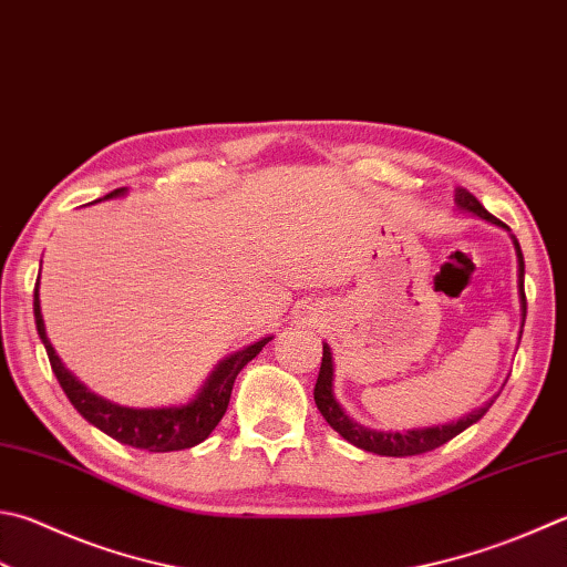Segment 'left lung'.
Listing matches in <instances>:
<instances>
[{
	"label": "left lung",
	"mask_w": 567,
	"mask_h": 567,
	"mask_svg": "<svg viewBox=\"0 0 567 567\" xmlns=\"http://www.w3.org/2000/svg\"><path fill=\"white\" fill-rule=\"evenodd\" d=\"M456 205L472 212V215L482 217L496 227L508 229L504 221L496 219L491 212L484 209L482 202H478L468 189H456ZM516 244V256H518V293H520V308H523V320H526V291H523V274H526V264H523V254L518 241L514 237ZM313 400L318 404L320 414L326 416V422L333 426V430L348 440L350 444H355L358 450H365L372 454L380 456H414V454H424L432 452L436 446L446 444L450 440H454L456 434H462L466 426H472L474 422L482 420V416L488 412L494 400H488L484 408H478L474 412H468L466 416L450 424H436V426H422V430H408V432H378V430H368V426L358 424L355 420L340 408L338 400L333 398V355H330V348L323 346V360H320V372L316 380V390H313Z\"/></svg>",
	"instance_id": "8db88e82"
}]
</instances>
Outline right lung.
I'll return each instance as SVG.
<instances>
[{"instance_id": "1", "label": "right lung", "mask_w": 567, "mask_h": 567, "mask_svg": "<svg viewBox=\"0 0 567 567\" xmlns=\"http://www.w3.org/2000/svg\"><path fill=\"white\" fill-rule=\"evenodd\" d=\"M123 192L125 187L113 189L111 195H105V199L123 195ZM34 320L41 343L47 348L53 375H56L61 390L66 392V398L71 400L73 408L81 412L83 420L99 426L101 432L113 436L115 442L145 452H179L205 442L212 430L219 424L224 412H227L234 380H237L239 370L247 365L249 360L259 355L261 348L271 340L261 338L259 343L247 346L244 350L234 352V355L224 358L205 382V388L199 390V394L192 402L179 404V408L133 410L121 408V404H113L99 398V394H93L85 384H81L66 368H63L61 358L56 355V350H53L47 338L44 316H41L39 306V284L34 288Z\"/></svg>"}]
</instances>
